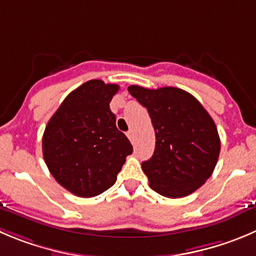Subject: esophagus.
I'll use <instances>...</instances> for the list:
<instances>
[{
	"mask_svg": "<svg viewBox=\"0 0 256 256\" xmlns=\"http://www.w3.org/2000/svg\"><path fill=\"white\" fill-rule=\"evenodd\" d=\"M126 137L130 138V142H133V140H134V132H133L132 130H128V132H126Z\"/></svg>",
	"mask_w": 256,
	"mask_h": 256,
	"instance_id": "1",
	"label": "esophagus"
}]
</instances>
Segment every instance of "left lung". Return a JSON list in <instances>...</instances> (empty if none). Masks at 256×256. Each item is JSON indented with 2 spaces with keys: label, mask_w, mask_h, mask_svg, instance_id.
<instances>
[{
  "label": "left lung",
  "mask_w": 256,
  "mask_h": 256,
  "mask_svg": "<svg viewBox=\"0 0 256 256\" xmlns=\"http://www.w3.org/2000/svg\"><path fill=\"white\" fill-rule=\"evenodd\" d=\"M128 92L147 108L154 128V152L142 163L150 188L170 198L196 191L212 174L220 154V137L210 114L178 88L130 85Z\"/></svg>",
  "instance_id": "obj_1"
}]
</instances>
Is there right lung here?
Masks as SVG:
<instances>
[{"mask_svg": "<svg viewBox=\"0 0 256 256\" xmlns=\"http://www.w3.org/2000/svg\"><path fill=\"white\" fill-rule=\"evenodd\" d=\"M119 85L89 80L72 90L48 120L42 154L64 188L94 197L113 186L133 147L109 108Z\"/></svg>", "mask_w": 256, "mask_h": 256, "instance_id": "right-lung-1", "label": "right lung"}]
</instances>
